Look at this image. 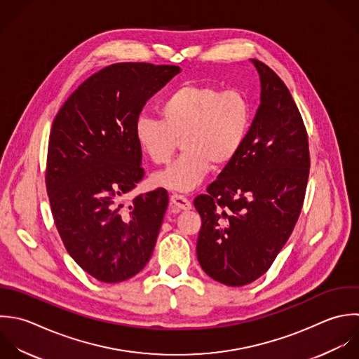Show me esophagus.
<instances>
[{"label":"esophagus","mask_w":359,"mask_h":359,"mask_svg":"<svg viewBox=\"0 0 359 359\" xmlns=\"http://www.w3.org/2000/svg\"><path fill=\"white\" fill-rule=\"evenodd\" d=\"M170 203H172L173 205H176L177 208H180V210H184V211L191 210V203H190V200H189L187 197L182 196V194H172V196H170Z\"/></svg>","instance_id":"esophagus-1"}]
</instances>
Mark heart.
I'll return each mask as SVG.
<instances>
[{
    "label": "heart",
    "mask_w": 359,
    "mask_h": 359,
    "mask_svg": "<svg viewBox=\"0 0 359 359\" xmlns=\"http://www.w3.org/2000/svg\"><path fill=\"white\" fill-rule=\"evenodd\" d=\"M162 118L141 114L134 133L140 148L155 165H168L179 140L184 154L154 175L156 186L176 191L196 189L211 165H229L243 148L253 118L246 93L214 85H183L161 103Z\"/></svg>",
    "instance_id": "heart-1"
}]
</instances>
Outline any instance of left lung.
I'll list each match as a JSON object with an SVG mask.
<instances>
[{
	"label": "left lung",
	"instance_id": "obj_1",
	"mask_svg": "<svg viewBox=\"0 0 359 359\" xmlns=\"http://www.w3.org/2000/svg\"><path fill=\"white\" fill-rule=\"evenodd\" d=\"M262 103L239 155L194 198L197 259L212 280L242 287L274 263L299 218L311 168L302 116L281 78L252 60Z\"/></svg>",
	"mask_w": 359,
	"mask_h": 359
}]
</instances>
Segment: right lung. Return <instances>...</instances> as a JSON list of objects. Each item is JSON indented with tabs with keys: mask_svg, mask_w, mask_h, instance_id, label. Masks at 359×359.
I'll return each mask as SVG.
<instances>
[{
	"mask_svg": "<svg viewBox=\"0 0 359 359\" xmlns=\"http://www.w3.org/2000/svg\"><path fill=\"white\" fill-rule=\"evenodd\" d=\"M177 65L117 62L82 82L54 117L46 189L60 238L76 264L114 284L149 262L168 208L162 187L123 197L144 177L135 120Z\"/></svg>",
	"mask_w": 359,
	"mask_h": 359,
	"instance_id": "obj_1",
	"label": "right lung"
}]
</instances>
